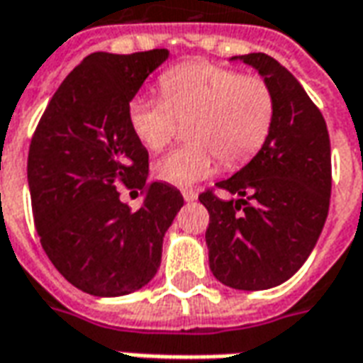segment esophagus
<instances>
[{
	"label": "esophagus",
	"mask_w": 363,
	"mask_h": 363,
	"mask_svg": "<svg viewBox=\"0 0 363 363\" xmlns=\"http://www.w3.org/2000/svg\"><path fill=\"white\" fill-rule=\"evenodd\" d=\"M181 192H182V198H184L186 202H194V200H196V198H198L196 190H192V189H182Z\"/></svg>",
	"instance_id": "esophagus-1"
}]
</instances>
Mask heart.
<instances>
[{"mask_svg": "<svg viewBox=\"0 0 363 363\" xmlns=\"http://www.w3.org/2000/svg\"><path fill=\"white\" fill-rule=\"evenodd\" d=\"M161 95H138L128 104V120L138 142L161 151L186 122L189 145L155 161L159 181L192 186L225 167L247 163L264 145L272 130L274 93L259 75L233 67L192 62L169 69L159 79Z\"/></svg>", "mask_w": 363, "mask_h": 363, "instance_id": "obj_1", "label": "heart"}]
</instances>
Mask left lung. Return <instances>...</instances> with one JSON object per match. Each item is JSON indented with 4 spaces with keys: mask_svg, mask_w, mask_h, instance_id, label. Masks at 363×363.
<instances>
[{
    "mask_svg": "<svg viewBox=\"0 0 363 363\" xmlns=\"http://www.w3.org/2000/svg\"><path fill=\"white\" fill-rule=\"evenodd\" d=\"M239 60L272 89V130L241 171L216 184L237 200L213 190L198 200L210 213V270L229 288L255 291L280 286L311 255L330 202V140L320 111L280 62L262 52Z\"/></svg>",
    "mask_w": 363,
    "mask_h": 363,
    "instance_id": "8db88e82",
    "label": "left lung"
}]
</instances>
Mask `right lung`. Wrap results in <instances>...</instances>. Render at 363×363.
<instances>
[{
	"label": "right lung",
	"instance_id": "right-lung-1",
	"mask_svg": "<svg viewBox=\"0 0 363 363\" xmlns=\"http://www.w3.org/2000/svg\"><path fill=\"white\" fill-rule=\"evenodd\" d=\"M167 58L165 48L91 54L62 82L30 140L27 177L43 249L91 296L143 288L184 204L171 184L147 182L150 155L128 120L130 101ZM120 186L143 190L138 211L119 200Z\"/></svg>",
	"mask_w": 363,
	"mask_h": 363
}]
</instances>
